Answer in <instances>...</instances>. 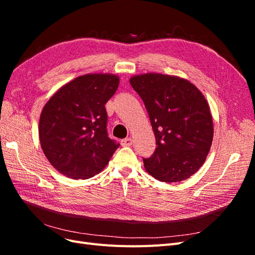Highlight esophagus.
<instances>
[{"mask_svg": "<svg viewBox=\"0 0 255 255\" xmlns=\"http://www.w3.org/2000/svg\"><path fill=\"white\" fill-rule=\"evenodd\" d=\"M122 146H129L133 144V139L132 138H125V139L121 140Z\"/></svg>", "mask_w": 255, "mask_h": 255, "instance_id": "esophagus-1", "label": "esophagus"}]
</instances>
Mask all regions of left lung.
Segmentation results:
<instances>
[{"instance_id": "1", "label": "left lung", "mask_w": 255, "mask_h": 255, "mask_svg": "<svg viewBox=\"0 0 255 255\" xmlns=\"http://www.w3.org/2000/svg\"><path fill=\"white\" fill-rule=\"evenodd\" d=\"M144 103L156 148L142 158L145 170L160 182H181L203 165L213 141V119L195 85L177 76L146 73L129 80Z\"/></svg>"}]
</instances>
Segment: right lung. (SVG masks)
I'll use <instances>...</instances> for the list:
<instances>
[{
	"instance_id": "add662e5",
	"label": "right lung",
	"mask_w": 255,
	"mask_h": 255,
	"mask_svg": "<svg viewBox=\"0 0 255 255\" xmlns=\"http://www.w3.org/2000/svg\"><path fill=\"white\" fill-rule=\"evenodd\" d=\"M119 78L86 74L66 84L44 105L39 139L44 155L59 172L74 180L96 175L120 143L107 133L105 104L115 95Z\"/></svg>"
}]
</instances>
